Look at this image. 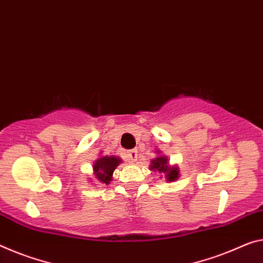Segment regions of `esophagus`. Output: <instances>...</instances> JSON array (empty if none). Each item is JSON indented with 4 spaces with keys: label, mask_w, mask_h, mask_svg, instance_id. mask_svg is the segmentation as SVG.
Wrapping results in <instances>:
<instances>
[{
    "label": "esophagus",
    "mask_w": 263,
    "mask_h": 263,
    "mask_svg": "<svg viewBox=\"0 0 263 263\" xmlns=\"http://www.w3.org/2000/svg\"><path fill=\"white\" fill-rule=\"evenodd\" d=\"M128 159L130 160V162H135V161H137V151H136V149H133V151L128 152Z\"/></svg>",
    "instance_id": "esophagus-1"
}]
</instances>
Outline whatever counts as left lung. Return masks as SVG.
Returning <instances> with one entry per match:
<instances>
[{
    "mask_svg": "<svg viewBox=\"0 0 263 263\" xmlns=\"http://www.w3.org/2000/svg\"><path fill=\"white\" fill-rule=\"evenodd\" d=\"M151 171L159 172L160 174H164L167 181H175L179 177V169L177 167H171L168 164L167 156H157L154 160H152Z\"/></svg>",
    "mask_w": 263,
    "mask_h": 263,
    "instance_id": "1",
    "label": "left lung"
}]
</instances>
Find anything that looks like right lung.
Segmentation results:
<instances>
[{"label": "right lung", "instance_id": "obj_1", "mask_svg": "<svg viewBox=\"0 0 263 263\" xmlns=\"http://www.w3.org/2000/svg\"><path fill=\"white\" fill-rule=\"evenodd\" d=\"M121 163V159L118 156H101L94 163V175L99 182L109 184L111 181L112 173Z\"/></svg>", "mask_w": 263, "mask_h": 263}]
</instances>
